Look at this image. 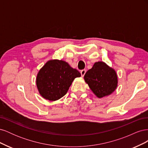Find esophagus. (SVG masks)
<instances>
[{
  "instance_id": "34e87169",
  "label": "esophagus",
  "mask_w": 148,
  "mask_h": 148,
  "mask_svg": "<svg viewBox=\"0 0 148 148\" xmlns=\"http://www.w3.org/2000/svg\"><path fill=\"white\" fill-rule=\"evenodd\" d=\"M86 70H82V71H81V72H80V73H81V75H82V77H84V75H85V73H86Z\"/></svg>"
}]
</instances>
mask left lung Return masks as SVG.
<instances>
[{
    "label": "left lung",
    "mask_w": 148,
    "mask_h": 148,
    "mask_svg": "<svg viewBox=\"0 0 148 148\" xmlns=\"http://www.w3.org/2000/svg\"><path fill=\"white\" fill-rule=\"evenodd\" d=\"M85 82L99 98L110 95L117 86L115 71L103 62H97L84 76Z\"/></svg>",
    "instance_id": "left-lung-1"
}]
</instances>
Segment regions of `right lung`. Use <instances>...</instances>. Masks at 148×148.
<instances>
[{"label": "right lung", "instance_id": "right-lung-1", "mask_svg": "<svg viewBox=\"0 0 148 148\" xmlns=\"http://www.w3.org/2000/svg\"><path fill=\"white\" fill-rule=\"evenodd\" d=\"M81 73L63 60L48 61L36 78L38 91L44 99L56 101L66 95L74 79Z\"/></svg>", "mask_w": 148, "mask_h": 148}]
</instances>
